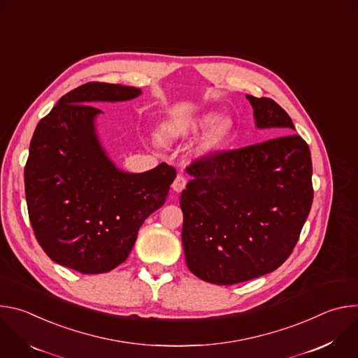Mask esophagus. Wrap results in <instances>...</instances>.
Returning <instances> with one entry per match:
<instances>
[{
	"label": "esophagus",
	"mask_w": 358,
	"mask_h": 358,
	"mask_svg": "<svg viewBox=\"0 0 358 358\" xmlns=\"http://www.w3.org/2000/svg\"><path fill=\"white\" fill-rule=\"evenodd\" d=\"M185 185H187V178L182 174H178L173 181V189L176 192H181L185 188Z\"/></svg>",
	"instance_id": "1"
}]
</instances>
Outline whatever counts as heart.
<instances>
[{
    "mask_svg": "<svg viewBox=\"0 0 358 358\" xmlns=\"http://www.w3.org/2000/svg\"><path fill=\"white\" fill-rule=\"evenodd\" d=\"M215 120H217L215 115H206L198 120L188 122V123H184V124H169L167 127H164L163 136L166 138H177V137L185 136L188 133H194V131H198L201 129H206V127L210 126ZM228 131H229V123L225 119L217 120L213 127H210L206 137H203V144H206V147H208V148L217 147L218 144L222 143V140L225 138Z\"/></svg>",
    "mask_w": 358,
    "mask_h": 358,
    "instance_id": "b5f03b06",
    "label": "heart"
}]
</instances>
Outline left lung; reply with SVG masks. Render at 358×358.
Returning <instances> with one entry per match:
<instances>
[{
  "mask_svg": "<svg viewBox=\"0 0 358 358\" xmlns=\"http://www.w3.org/2000/svg\"><path fill=\"white\" fill-rule=\"evenodd\" d=\"M246 97L257 127L283 136L195 160L180 198L187 266L215 285L278 269L293 252L313 202L308 143L292 133V119L275 100Z\"/></svg>",
  "mask_w": 358,
  "mask_h": 358,
  "instance_id": "left-lung-1",
  "label": "left lung"
}]
</instances>
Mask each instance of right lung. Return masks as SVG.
I'll use <instances>...</instances> for the list:
<instances>
[{"label":"right lung","mask_w":358,"mask_h":358,"mask_svg":"<svg viewBox=\"0 0 358 358\" xmlns=\"http://www.w3.org/2000/svg\"><path fill=\"white\" fill-rule=\"evenodd\" d=\"M140 89L85 83L38 123L24 170L35 238L54 262L86 275L123 264L145 218L166 202L177 171L166 163L141 174L120 171L101 148L92 101H119Z\"/></svg>","instance_id":"add662e5"}]
</instances>
